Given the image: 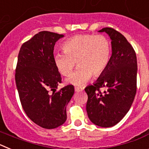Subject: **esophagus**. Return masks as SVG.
<instances>
[{"mask_svg": "<svg viewBox=\"0 0 149 149\" xmlns=\"http://www.w3.org/2000/svg\"><path fill=\"white\" fill-rule=\"evenodd\" d=\"M74 90H75V92H81V91L84 90V88H81V87H78V86H75L74 87Z\"/></svg>", "mask_w": 149, "mask_h": 149, "instance_id": "esophagus-1", "label": "esophagus"}]
</instances>
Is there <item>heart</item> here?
<instances>
[{"mask_svg": "<svg viewBox=\"0 0 149 149\" xmlns=\"http://www.w3.org/2000/svg\"><path fill=\"white\" fill-rule=\"evenodd\" d=\"M64 53L55 54L54 62L61 74L68 76L75 64L77 70L66 80L68 84L82 86L89 81L93 74L103 73L110 63L111 44L103 35H78L63 45Z\"/></svg>", "mask_w": 149, "mask_h": 149, "instance_id": "obj_1", "label": "heart"}]
</instances>
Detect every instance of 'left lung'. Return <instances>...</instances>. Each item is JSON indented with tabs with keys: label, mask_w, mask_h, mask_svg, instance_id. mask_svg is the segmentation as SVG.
<instances>
[{
	"label": "left lung",
	"mask_w": 149,
	"mask_h": 149,
	"mask_svg": "<svg viewBox=\"0 0 149 149\" xmlns=\"http://www.w3.org/2000/svg\"><path fill=\"white\" fill-rule=\"evenodd\" d=\"M98 32L110 36L112 55L96 82L85 88L86 112L95 125L110 127L119 123L132 105L136 92L137 61L134 48L122 34L110 27ZM102 87L107 88L103 93L99 89Z\"/></svg>",
	"instance_id": "1"
}]
</instances>
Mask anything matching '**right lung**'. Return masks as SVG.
<instances>
[{
  "mask_svg": "<svg viewBox=\"0 0 149 149\" xmlns=\"http://www.w3.org/2000/svg\"><path fill=\"white\" fill-rule=\"evenodd\" d=\"M62 34L42 31L21 47L15 83L24 110L34 123L54 129L65 123L66 106L74 93L72 85L56 90L60 74L54 62V48Z\"/></svg>",
  "mask_w": 149,
  "mask_h": 149,
  "instance_id": "add662e5",
  "label": "right lung"
}]
</instances>
